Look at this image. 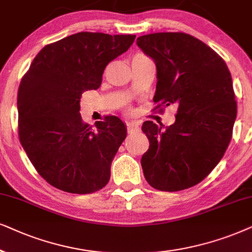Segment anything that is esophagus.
<instances>
[{
	"instance_id": "1",
	"label": "esophagus",
	"mask_w": 252,
	"mask_h": 252,
	"mask_svg": "<svg viewBox=\"0 0 252 252\" xmlns=\"http://www.w3.org/2000/svg\"><path fill=\"white\" fill-rule=\"evenodd\" d=\"M126 130H128L129 133H133V132L138 131V130H139L138 123H136V122H126Z\"/></svg>"
}]
</instances>
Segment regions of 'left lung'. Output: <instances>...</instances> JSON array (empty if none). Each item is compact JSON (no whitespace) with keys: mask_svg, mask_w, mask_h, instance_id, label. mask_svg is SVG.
I'll return each mask as SVG.
<instances>
[{"mask_svg":"<svg viewBox=\"0 0 252 252\" xmlns=\"http://www.w3.org/2000/svg\"><path fill=\"white\" fill-rule=\"evenodd\" d=\"M137 45L157 65L153 110L177 106L166 130L143 123L150 142L140 161L144 176L157 190L188 189L212 172L230 143L237 113L230 72L219 54L187 33H151Z\"/></svg>","mask_w":252,"mask_h":252,"instance_id":"left-lung-1","label":"left lung"}]
</instances>
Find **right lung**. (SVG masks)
Instances as JSON below:
<instances>
[{"instance_id":"obj_1","label":"right lung","mask_w":252,"mask_h":252,"mask_svg":"<svg viewBox=\"0 0 252 252\" xmlns=\"http://www.w3.org/2000/svg\"><path fill=\"white\" fill-rule=\"evenodd\" d=\"M136 35L79 32L38 53L19 84L18 137L39 175L70 193H92L108 183L110 165L126 137L119 117L94 128L80 116V96L98 90L107 64Z\"/></svg>"}]
</instances>
